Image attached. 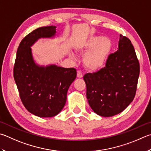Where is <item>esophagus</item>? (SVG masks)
<instances>
[{
    "label": "esophagus",
    "mask_w": 151,
    "mask_h": 151,
    "mask_svg": "<svg viewBox=\"0 0 151 151\" xmlns=\"http://www.w3.org/2000/svg\"><path fill=\"white\" fill-rule=\"evenodd\" d=\"M77 77L78 78H83V73H82V72L81 70H78L77 71Z\"/></svg>",
    "instance_id": "34e87169"
}]
</instances>
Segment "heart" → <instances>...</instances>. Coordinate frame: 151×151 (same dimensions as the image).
<instances>
[{
	"instance_id": "1",
	"label": "heart",
	"mask_w": 151,
	"mask_h": 151,
	"mask_svg": "<svg viewBox=\"0 0 151 151\" xmlns=\"http://www.w3.org/2000/svg\"><path fill=\"white\" fill-rule=\"evenodd\" d=\"M80 49L86 53L84 64L90 71H98L105 66L112 49L111 40L107 37L92 36L81 44ZM71 55L74 56L73 53Z\"/></svg>"
}]
</instances>
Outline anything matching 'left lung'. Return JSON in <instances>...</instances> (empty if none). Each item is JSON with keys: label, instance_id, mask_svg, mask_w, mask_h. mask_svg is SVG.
<instances>
[{"label": "left lung", "instance_id": "1", "mask_svg": "<svg viewBox=\"0 0 151 151\" xmlns=\"http://www.w3.org/2000/svg\"><path fill=\"white\" fill-rule=\"evenodd\" d=\"M140 72L135 49L119 35L118 49L109 55L106 67L84 76L90 108L102 117L121 113L135 98Z\"/></svg>", "mask_w": 151, "mask_h": 151}]
</instances>
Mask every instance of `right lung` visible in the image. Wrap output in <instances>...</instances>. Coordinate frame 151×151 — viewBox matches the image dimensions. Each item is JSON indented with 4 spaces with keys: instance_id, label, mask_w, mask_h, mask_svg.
<instances>
[{
    "instance_id": "1",
    "label": "right lung",
    "mask_w": 151,
    "mask_h": 151,
    "mask_svg": "<svg viewBox=\"0 0 151 151\" xmlns=\"http://www.w3.org/2000/svg\"><path fill=\"white\" fill-rule=\"evenodd\" d=\"M56 26L41 27L22 40L17 50L14 78L27 110L41 117H51L64 108L68 88L76 77L74 68L35 62L31 47L41 38H53Z\"/></svg>"
}]
</instances>
